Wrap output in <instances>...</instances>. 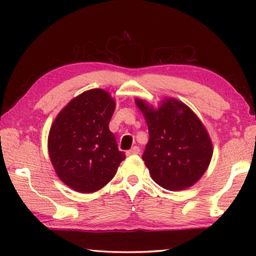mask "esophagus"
Wrapping results in <instances>:
<instances>
[{
  "label": "esophagus",
  "mask_w": 256,
  "mask_h": 256,
  "mask_svg": "<svg viewBox=\"0 0 256 256\" xmlns=\"http://www.w3.org/2000/svg\"><path fill=\"white\" fill-rule=\"evenodd\" d=\"M140 152V149H138V146H133L130 150L126 151V156H132V154H138Z\"/></svg>",
  "instance_id": "34e87169"
}]
</instances>
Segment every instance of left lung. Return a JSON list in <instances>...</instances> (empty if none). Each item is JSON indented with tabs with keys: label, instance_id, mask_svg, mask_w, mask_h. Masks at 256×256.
Here are the masks:
<instances>
[{
	"label": "left lung",
	"instance_id": "left-lung-1",
	"mask_svg": "<svg viewBox=\"0 0 256 256\" xmlns=\"http://www.w3.org/2000/svg\"><path fill=\"white\" fill-rule=\"evenodd\" d=\"M149 130L142 156L156 183L170 190L193 186L209 167L214 146L198 115L178 99L167 97L154 108L136 98Z\"/></svg>",
	"mask_w": 256,
	"mask_h": 256
}]
</instances>
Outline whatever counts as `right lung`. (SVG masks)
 Wrapping results in <instances>:
<instances>
[{"label":"right lung","instance_id":"obj_1","mask_svg":"<svg viewBox=\"0 0 256 256\" xmlns=\"http://www.w3.org/2000/svg\"><path fill=\"white\" fill-rule=\"evenodd\" d=\"M115 107L110 92L90 89L73 98L52 124L47 142L50 162L73 190L97 192L125 159L108 128Z\"/></svg>","mask_w":256,"mask_h":256}]
</instances>
